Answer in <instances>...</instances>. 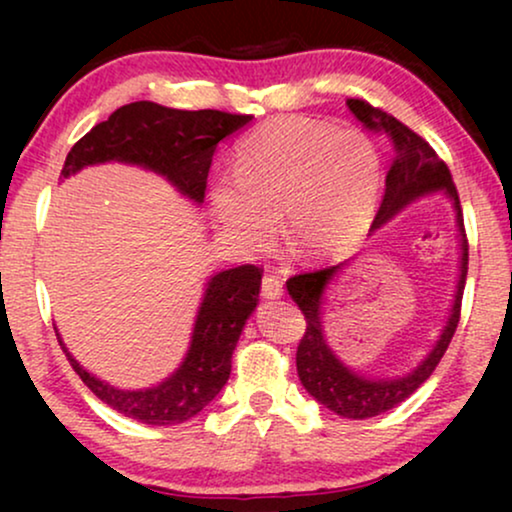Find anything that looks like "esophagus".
I'll return each mask as SVG.
<instances>
[{"label": "esophagus", "mask_w": 512, "mask_h": 512, "mask_svg": "<svg viewBox=\"0 0 512 512\" xmlns=\"http://www.w3.org/2000/svg\"><path fill=\"white\" fill-rule=\"evenodd\" d=\"M261 293H263V298H268V300L282 298V293H284L282 277H279V275H265L263 282H261Z\"/></svg>", "instance_id": "esophagus-1"}]
</instances>
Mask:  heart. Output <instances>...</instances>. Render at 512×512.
I'll return each mask as SVG.
<instances>
[{"label":"heart","mask_w":512,"mask_h":512,"mask_svg":"<svg viewBox=\"0 0 512 512\" xmlns=\"http://www.w3.org/2000/svg\"><path fill=\"white\" fill-rule=\"evenodd\" d=\"M380 181L382 158L368 135L282 116L242 139L235 177L214 179L209 202L242 247H268L284 214L286 240L298 256L333 258L366 235Z\"/></svg>","instance_id":"b5f03b06"}]
</instances>
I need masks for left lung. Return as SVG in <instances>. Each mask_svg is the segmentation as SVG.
I'll return each instance as SVG.
<instances>
[{"mask_svg":"<svg viewBox=\"0 0 512 512\" xmlns=\"http://www.w3.org/2000/svg\"><path fill=\"white\" fill-rule=\"evenodd\" d=\"M347 107L368 130L387 135L391 146H394V160H391L387 179H384V198L375 214L373 228H380L382 223H387L391 216H396L412 200H417L419 195L443 191L452 200L461 233V272L450 319H447L440 340L431 349L429 356L412 373L396 377V380H368V377L356 375L326 345L324 326H321V305H324V291L328 282H331L342 265L300 272V275H293L286 282L289 296L296 300L307 321L305 335L300 338L296 352L300 382L310 391V396L317 398L328 410H333L335 415L347 419H368L396 408L398 403H403L405 398L415 394L429 380L440 359H443V354L447 352V347H450L452 335L457 331L461 317V298H464L468 272V240L457 186H454L447 165L438 158V153L431 149L429 142L419 137L415 130H410L408 125L398 121V118L382 111L380 107H373L366 100H354L352 97V100H347Z\"/></svg>","mask_w":512,"mask_h":512,"instance_id":"obj_1","label":"left lung"}]
</instances>
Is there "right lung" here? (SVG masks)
Segmentation results:
<instances>
[{"label": "right lung", "mask_w": 512, "mask_h": 512, "mask_svg": "<svg viewBox=\"0 0 512 512\" xmlns=\"http://www.w3.org/2000/svg\"><path fill=\"white\" fill-rule=\"evenodd\" d=\"M249 121L247 114L216 109L181 111L156 102L125 104L72 146L60 177L86 165L121 160L163 174L181 193L202 202L216 146ZM261 275L258 265H240L209 279L186 359L158 387L123 391L97 380L67 352L60 333L55 335L74 373L109 408L142 424H181L207 408L228 382L235 345L258 305Z\"/></svg>", "instance_id": "1"}]
</instances>
